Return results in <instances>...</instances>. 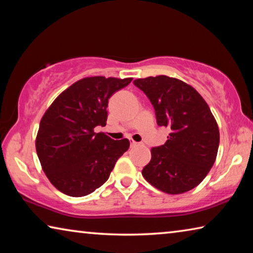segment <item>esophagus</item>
Masks as SVG:
<instances>
[{"label":"esophagus","instance_id":"1","mask_svg":"<svg viewBox=\"0 0 253 253\" xmlns=\"http://www.w3.org/2000/svg\"><path fill=\"white\" fill-rule=\"evenodd\" d=\"M137 145H139V144L137 143V142H135V140L130 139V147H135V146H137Z\"/></svg>","mask_w":253,"mask_h":253}]
</instances>
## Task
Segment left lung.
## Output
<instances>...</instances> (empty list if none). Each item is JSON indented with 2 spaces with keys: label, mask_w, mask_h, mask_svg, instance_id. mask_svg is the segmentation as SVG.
<instances>
[{
  "label": "left lung",
  "mask_w": 253,
  "mask_h": 253,
  "mask_svg": "<svg viewBox=\"0 0 253 253\" xmlns=\"http://www.w3.org/2000/svg\"><path fill=\"white\" fill-rule=\"evenodd\" d=\"M134 84L151 100L157 125L170 129L166 143L151 149L143 176L168 194L198 186L215 162L220 143L208 104L190 84L168 76L136 79Z\"/></svg>",
  "instance_id": "obj_1"
}]
</instances>
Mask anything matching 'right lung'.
<instances>
[{
  "label": "right lung",
  "instance_id": "1",
  "mask_svg": "<svg viewBox=\"0 0 253 253\" xmlns=\"http://www.w3.org/2000/svg\"><path fill=\"white\" fill-rule=\"evenodd\" d=\"M132 78H84L57 97L42 117L36 148L52 185L74 198L92 193L109 178L129 140L111 139L97 126L107 122L108 99Z\"/></svg>",
  "mask_w": 253,
  "mask_h": 253
}]
</instances>
